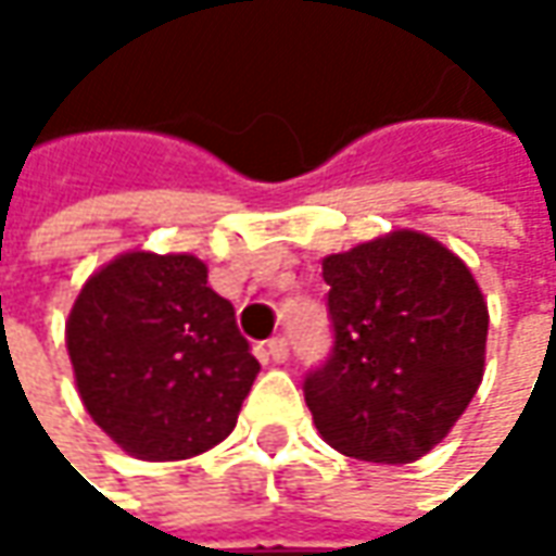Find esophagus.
<instances>
[{
  "mask_svg": "<svg viewBox=\"0 0 556 556\" xmlns=\"http://www.w3.org/2000/svg\"><path fill=\"white\" fill-rule=\"evenodd\" d=\"M266 350L268 355H271V362H288V355H290V343H288V337H271L266 343Z\"/></svg>",
  "mask_w": 556,
  "mask_h": 556,
  "instance_id": "34e87169",
  "label": "esophagus"
}]
</instances>
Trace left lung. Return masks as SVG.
<instances>
[{"instance_id":"8db88e82","label":"left lung","mask_w":556,"mask_h":556,"mask_svg":"<svg viewBox=\"0 0 556 556\" xmlns=\"http://www.w3.org/2000/svg\"><path fill=\"white\" fill-rule=\"evenodd\" d=\"M333 346L303 393L321 439L374 464L427 455L480 390L489 312L470 268L393 231L321 263Z\"/></svg>"}]
</instances>
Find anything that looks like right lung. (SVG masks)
<instances>
[{
  "mask_svg": "<svg viewBox=\"0 0 556 556\" xmlns=\"http://www.w3.org/2000/svg\"><path fill=\"white\" fill-rule=\"evenodd\" d=\"M76 390L98 427L141 460L223 442L256 380L235 306L188 253H123L96 271L67 321Z\"/></svg>",
  "mask_w": 556,
  "mask_h": 556,
  "instance_id": "add662e5",
  "label": "right lung"
}]
</instances>
